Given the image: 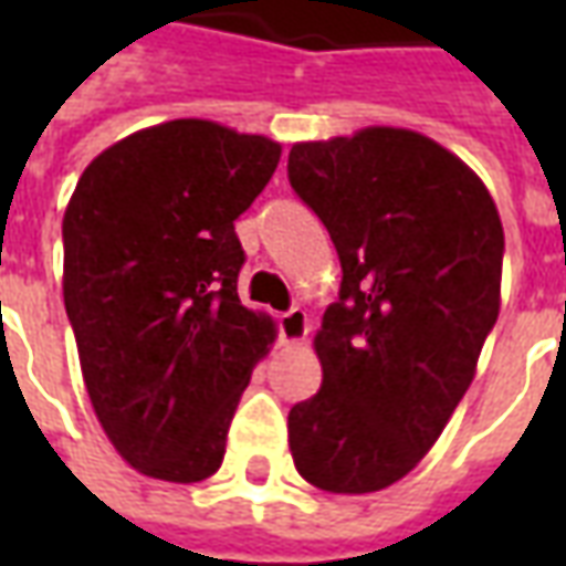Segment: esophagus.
Returning <instances> with one entry per match:
<instances>
[{
	"instance_id": "esophagus-1",
	"label": "esophagus",
	"mask_w": 566,
	"mask_h": 566,
	"mask_svg": "<svg viewBox=\"0 0 566 566\" xmlns=\"http://www.w3.org/2000/svg\"><path fill=\"white\" fill-rule=\"evenodd\" d=\"M279 333H282V343L294 345L303 343L308 333V315L300 306H291L287 312L279 315Z\"/></svg>"
}]
</instances>
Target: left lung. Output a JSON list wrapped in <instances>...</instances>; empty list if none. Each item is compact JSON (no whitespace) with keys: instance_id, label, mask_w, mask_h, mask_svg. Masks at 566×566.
<instances>
[{"instance_id":"obj_1","label":"left lung","mask_w":566,"mask_h":566,"mask_svg":"<svg viewBox=\"0 0 566 566\" xmlns=\"http://www.w3.org/2000/svg\"><path fill=\"white\" fill-rule=\"evenodd\" d=\"M287 181L343 263L315 336L321 391L287 416L291 454L315 488L381 491L473 381L500 312V214L470 166L409 129L294 145Z\"/></svg>"}]
</instances>
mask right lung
I'll list each match as a JSON object with an SVG mask.
<instances>
[{
  "label": "right lung",
  "mask_w": 566,
  "mask_h": 566,
  "mask_svg": "<svg viewBox=\"0 0 566 566\" xmlns=\"http://www.w3.org/2000/svg\"><path fill=\"white\" fill-rule=\"evenodd\" d=\"M282 145L211 120L133 133L84 169L63 218V300L84 385L120 458L209 479L272 321L242 306L233 221Z\"/></svg>",
  "instance_id": "1"
}]
</instances>
